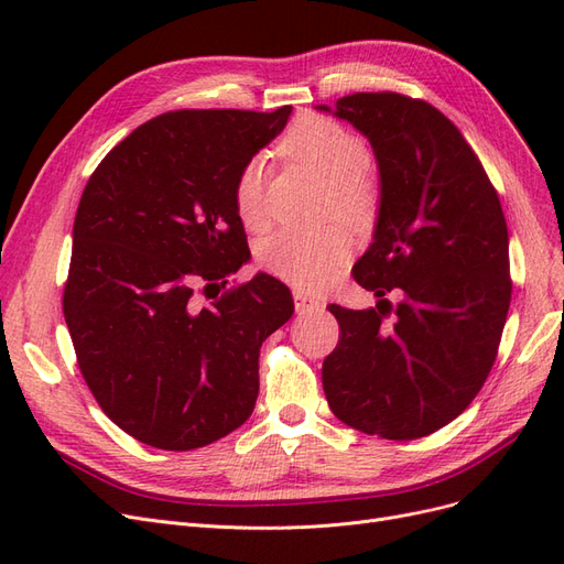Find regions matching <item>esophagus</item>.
<instances>
[{
	"instance_id": "1",
	"label": "esophagus",
	"mask_w": 564,
	"mask_h": 564,
	"mask_svg": "<svg viewBox=\"0 0 564 564\" xmlns=\"http://www.w3.org/2000/svg\"><path fill=\"white\" fill-rule=\"evenodd\" d=\"M294 305H296V313L303 315V313H319L322 311V303L308 294L303 292H294Z\"/></svg>"
}]
</instances>
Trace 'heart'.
Returning a JSON list of instances; mask_svg holds the SVG:
<instances>
[{
  "mask_svg": "<svg viewBox=\"0 0 564 564\" xmlns=\"http://www.w3.org/2000/svg\"><path fill=\"white\" fill-rule=\"evenodd\" d=\"M278 152L327 187V209L360 224L377 209L379 174L367 162V143L332 117L305 115L286 129ZM235 209L247 228L265 220L263 164L249 160L235 181ZM350 256L348 235L332 226L322 230L282 228L265 235L256 247V261L270 275L299 286H317L334 278Z\"/></svg>",
  "mask_w": 564,
  "mask_h": 564,
  "instance_id": "obj_1",
  "label": "heart"
}]
</instances>
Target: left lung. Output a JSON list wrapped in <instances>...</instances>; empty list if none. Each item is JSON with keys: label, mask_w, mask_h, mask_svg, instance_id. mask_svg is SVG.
I'll return each mask as SVG.
<instances>
[{"label": "left lung", "mask_w": 564, "mask_h": 564, "mask_svg": "<svg viewBox=\"0 0 564 564\" xmlns=\"http://www.w3.org/2000/svg\"><path fill=\"white\" fill-rule=\"evenodd\" d=\"M334 108L379 160L377 235L352 268L379 303L327 305L338 344L322 365L324 395L350 429L425 437L475 400L499 355L513 294L503 209L464 133L429 100L360 91Z\"/></svg>", "instance_id": "1"}]
</instances>
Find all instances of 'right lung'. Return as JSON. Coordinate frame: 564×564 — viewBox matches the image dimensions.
<instances>
[{"label":"right lung","mask_w":564,"mask_h":564,"mask_svg":"<svg viewBox=\"0 0 564 564\" xmlns=\"http://www.w3.org/2000/svg\"><path fill=\"white\" fill-rule=\"evenodd\" d=\"M289 115L292 106L158 115L84 187L63 315L98 406L143 445L197 449L253 412L259 352L292 317V292L263 272L220 286L249 259L237 174Z\"/></svg>","instance_id":"1"}]
</instances>
